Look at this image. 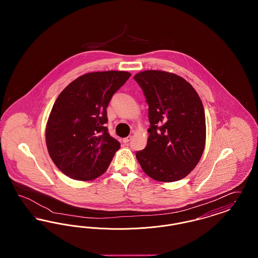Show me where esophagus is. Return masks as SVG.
I'll return each instance as SVG.
<instances>
[{
    "mask_svg": "<svg viewBox=\"0 0 258 258\" xmlns=\"http://www.w3.org/2000/svg\"><path fill=\"white\" fill-rule=\"evenodd\" d=\"M131 140H132V136H131V135H128V136H127V137H125V138H123V143H125V144H126V143H128V142H130V141H131Z\"/></svg>",
    "mask_w": 258,
    "mask_h": 258,
    "instance_id": "34e87169",
    "label": "esophagus"
}]
</instances>
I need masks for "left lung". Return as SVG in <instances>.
Segmentation results:
<instances>
[{
  "label": "left lung",
  "mask_w": 258,
  "mask_h": 258,
  "mask_svg": "<svg viewBox=\"0 0 258 258\" xmlns=\"http://www.w3.org/2000/svg\"><path fill=\"white\" fill-rule=\"evenodd\" d=\"M148 103L147 146L136 152L143 171L160 182L184 178L197 166L206 139L205 112L197 91L179 75L145 71L135 75Z\"/></svg>",
  "instance_id": "8db88e82"
}]
</instances>
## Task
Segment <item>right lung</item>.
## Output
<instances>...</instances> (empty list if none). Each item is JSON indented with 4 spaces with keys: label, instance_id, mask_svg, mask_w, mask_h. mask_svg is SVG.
<instances>
[{
    "label": "right lung",
    "instance_id": "right-lung-1",
    "mask_svg": "<svg viewBox=\"0 0 258 258\" xmlns=\"http://www.w3.org/2000/svg\"><path fill=\"white\" fill-rule=\"evenodd\" d=\"M132 74L98 72L76 78L56 99L46 125L53 162L74 180L98 178L108 168L120 142L107 126V105Z\"/></svg>",
    "mask_w": 258,
    "mask_h": 258
}]
</instances>
